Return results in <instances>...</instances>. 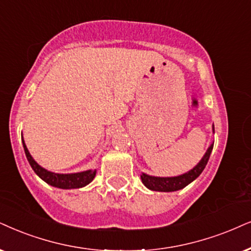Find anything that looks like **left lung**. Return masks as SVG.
Wrapping results in <instances>:
<instances>
[{"mask_svg":"<svg viewBox=\"0 0 251 251\" xmlns=\"http://www.w3.org/2000/svg\"><path fill=\"white\" fill-rule=\"evenodd\" d=\"M212 149H213V145L210 146V148L207 149L204 157L201 158V162L197 166L189 171V173L183 174V175L177 176V177H153L148 176L146 174L141 175V180L145 184V186H147L148 189L153 190V191H161V192H171V191H177L185 188L188 184H190L192 180H195L202 173V170L205 169L206 164L208 162V158L212 153Z\"/></svg>","mask_w":251,"mask_h":251,"instance_id":"obj_1","label":"left lung"}]
</instances>
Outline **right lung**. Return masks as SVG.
Here are the masks:
<instances>
[{
    "mask_svg": "<svg viewBox=\"0 0 251 251\" xmlns=\"http://www.w3.org/2000/svg\"><path fill=\"white\" fill-rule=\"evenodd\" d=\"M22 141H23L25 155H26V158L28 163H30L31 168H32L34 173H36L41 179L45 180V182L47 184H50V185L55 186V188L59 189H78L90 183L91 180L95 178V176H96V170H87L83 171V173L67 174V175H66V174H54L50 173V171H47L46 169H44V168H41L39 164L33 160L30 153H28L26 146H25V142L23 140V136H22Z\"/></svg>",
    "mask_w": 251,
    "mask_h": 251,
    "instance_id": "add662e5",
    "label": "right lung"
}]
</instances>
